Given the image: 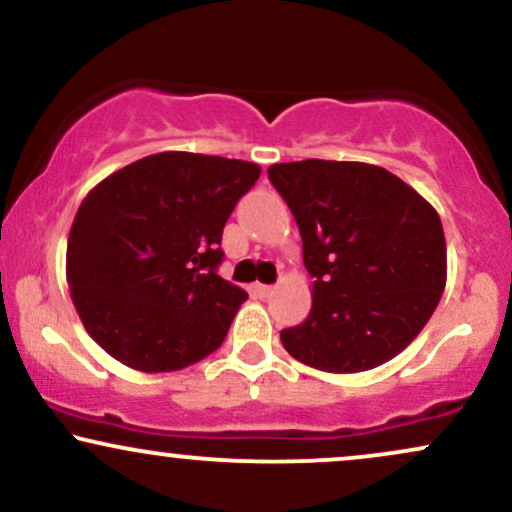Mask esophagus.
Listing matches in <instances>:
<instances>
[{"instance_id": "34e87169", "label": "esophagus", "mask_w": 512, "mask_h": 512, "mask_svg": "<svg viewBox=\"0 0 512 512\" xmlns=\"http://www.w3.org/2000/svg\"><path fill=\"white\" fill-rule=\"evenodd\" d=\"M252 291H255V296L260 298H269L274 293V286H264V284H255L252 286Z\"/></svg>"}]
</instances>
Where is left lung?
I'll return each instance as SVG.
<instances>
[{"label": "left lung", "mask_w": 512, "mask_h": 512, "mask_svg": "<svg viewBox=\"0 0 512 512\" xmlns=\"http://www.w3.org/2000/svg\"><path fill=\"white\" fill-rule=\"evenodd\" d=\"M269 180L303 238L313 308L281 332L296 361L361 373L395 358L443 296L448 252L438 211L390 170L358 161L274 163Z\"/></svg>", "instance_id": "obj_1"}]
</instances>
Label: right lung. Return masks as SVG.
Returning a JSON list of instances; mask_svg holds the SVG:
<instances>
[{
	"instance_id": "obj_1",
	"label": "right lung",
	"mask_w": 512,
	"mask_h": 512,
	"mask_svg": "<svg viewBox=\"0 0 512 512\" xmlns=\"http://www.w3.org/2000/svg\"><path fill=\"white\" fill-rule=\"evenodd\" d=\"M257 178V163L163 151L88 192L69 231L67 284L101 349L142 373L219 349L248 298L216 274L221 233Z\"/></svg>"
}]
</instances>
